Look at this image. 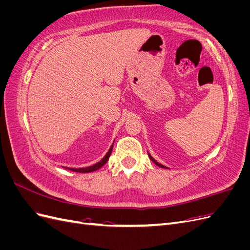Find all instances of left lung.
I'll use <instances>...</instances> for the list:
<instances>
[{
	"label": "left lung",
	"mask_w": 250,
	"mask_h": 250,
	"mask_svg": "<svg viewBox=\"0 0 250 250\" xmlns=\"http://www.w3.org/2000/svg\"><path fill=\"white\" fill-rule=\"evenodd\" d=\"M148 155H149V157H150V160H151V161H152V162H153V163H154L155 165H157V166H158V167H162V168H165V169H168V167H166V166H164V165L160 164V163H158V162H156V161L154 160V158H153L152 156H151V155H150V153H148Z\"/></svg>",
	"instance_id": "left-lung-1"
}]
</instances>
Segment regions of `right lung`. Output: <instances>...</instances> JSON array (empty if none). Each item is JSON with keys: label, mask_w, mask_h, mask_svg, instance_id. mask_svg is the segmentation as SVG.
Wrapping results in <instances>:
<instances>
[{"label": "right lung", "mask_w": 250, "mask_h": 250, "mask_svg": "<svg viewBox=\"0 0 250 250\" xmlns=\"http://www.w3.org/2000/svg\"><path fill=\"white\" fill-rule=\"evenodd\" d=\"M112 148H113V145H111L110 146V148H109V150H108V152L105 154V156L102 158V160L100 161V162H98L97 164H95V165H93V166H89V167H85V168H65V167H63V168H65V169H69V170H71V171H73V172H79V173H89V172H94V171H96V170H98V169H100L101 167H103V166L107 163V161L109 160V156H110V154H111V151H112Z\"/></svg>", "instance_id": "right-lung-1"}]
</instances>
